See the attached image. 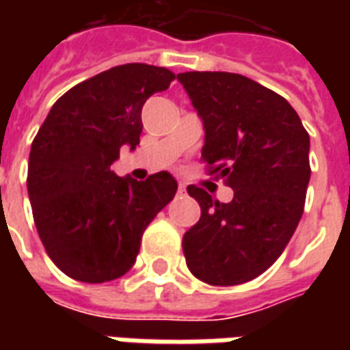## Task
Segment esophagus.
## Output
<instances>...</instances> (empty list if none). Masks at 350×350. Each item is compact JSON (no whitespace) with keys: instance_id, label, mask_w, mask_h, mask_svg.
I'll return each instance as SVG.
<instances>
[{"instance_id":"esophagus-1","label":"esophagus","mask_w":350,"mask_h":350,"mask_svg":"<svg viewBox=\"0 0 350 350\" xmlns=\"http://www.w3.org/2000/svg\"><path fill=\"white\" fill-rule=\"evenodd\" d=\"M185 191H187L185 183H180V185H178V192H180V194H185Z\"/></svg>"}]
</instances>
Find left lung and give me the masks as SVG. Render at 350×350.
Returning a JSON list of instances; mask_svg holds the SVG:
<instances>
[{
	"label": "left lung",
	"mask_w": 350,
	"mask_h": 350,
	"mask_svg": "<svg viewBox=\"0 0 350 350\" xmlns=\"http://www.w3.org/2000/svg\"><path fill=\"white\" fill-rule=\"evenodd\" d=\"M205 129L203 161L234 191L219 203L187 187L202 216L183 236L189 271L208 285H239L282 256L304 214L310 139L291 103L232 72L178 74Z\"/></svg>",
	"instance_id": "obj_1"
}]
</instances>
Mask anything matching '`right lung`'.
Returning <instances> with one entry per match:
<instances>
[{
    "instance_id": "obj_1",
    "label": "right lung",
    "mask_w": 350,
    "mask_h": 350,
    "mask_svg": "<svg viewBox=\"0 0 350 350\" xmlns=\"http://www.w3.org/2000/svg\"><path fill=\"white\" fill-rule=\"evenodd\" d=\"M174 78L145 63L109 68L67 90L36 134L32 216L46 254L72 280L105 283L131 271L147 225L174 198L165 170L136 181L111 169L123 145L139 143L145 101Z\"/></svg>"
}]
</instances>
